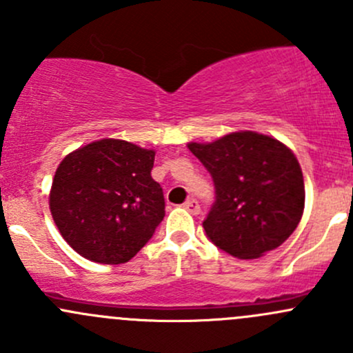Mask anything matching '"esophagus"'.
<instances>
[{"mask_svg":"<svg viewBox=\"0 0 353 353\" xmlns=\"http://www.w3.org/2000/svg\"><path fill=\"white\" fill-rule=\"evenodd\" d=\"M184 208H186L191 215H198V213L201 212V208H199V203L194 198L188 199V201L184 203Z\"/></svg>","mask_w":353,"mask_h":353,"instance_id":"esophagus-1","label":"esophagus"}]
</instances>
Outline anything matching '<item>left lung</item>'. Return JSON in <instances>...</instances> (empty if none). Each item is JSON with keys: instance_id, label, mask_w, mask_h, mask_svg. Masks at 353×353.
<instances>
[{"instance_id": "8db88e82", "label": "left lung", "mask_w": 353, "mask_h": 353, "mask_svg": "<svg viewBox=\"0 0 353 353\" xmlns=\"http://www.w3.org/2000/svg\"><path fill=\"white\" fill-rule=\"evenodd\" d=\"M215 186L203 220L206 237L227 254L254 259L282 245L304 212V177L283 143L254 131L190 143Z\"/></svg>"}]
</instances>
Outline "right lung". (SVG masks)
Listing matches in <instances>:
<instances>
[{"instance_id":"add662e5","label":"right lung","mask_w":353,"mask_h":353,"mask_svg":"<svg viewBox=\"0 0 353 353\" xmlns=\"http://www.w3.org/2000/svg\"><path fill=\"white\" fill-rule=\"evenodd\" d=\"M155 152L123 140H99L59 163L49 206L74 251L102 265L126 263L165 216L163 191L152 179Z\"/></svg>"}]
</instances>
